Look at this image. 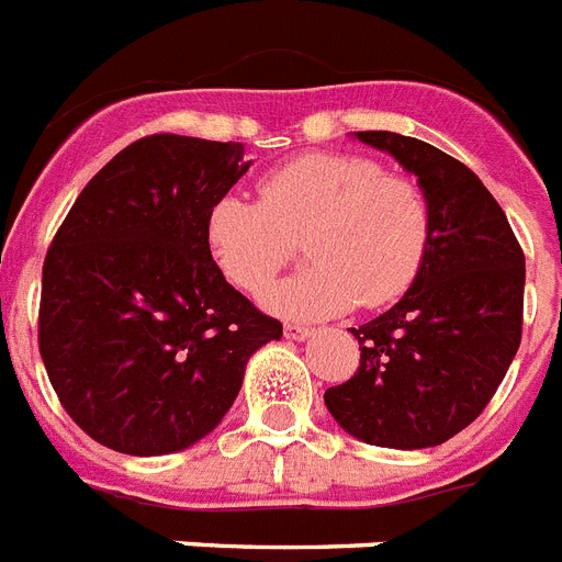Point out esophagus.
<instances>
[{"label":"esophagus","instance_id":"obj_1","mask_svg":"<svg viewBox=\"0 0 562 562\" xmlns=\"http://www.w3.org/2000/svg\"><path fill=\"white\" fill-rule=\"evenodd\" d=\"M284 335L292 340H304L313 335V327H304V324H284Z\"/></svg>","mask_w":562,"mask_h":562}]
</instances>
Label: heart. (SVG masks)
Returning <instances> with one entry per match:
<instances>
[{"mask_svg":"<svg viewBox=\"0 0 562 562\" xmlns=\"http://www.w3.org/2000/svg\"><path fill=\"white\" fill-rule=\"evenodd\" d=\"M258 201L222 195L207 213L218 270L247 295L270 290L301 241L310 267L267 304L290 318H327L355 304H392L418 281L431 204L409 176L352 153H304L256 181Z\"/></svg>","mask_w":562,"mask_h":562,"instance_id":"obj_1","label":"heart"}]
</instances>
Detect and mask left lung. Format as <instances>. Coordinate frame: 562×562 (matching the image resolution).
I'll use <instances>...</instances> for the list:
<instances>
[{
	"mask_svg": "<svg viewBox=\"0 0 562 562\" xmlns=\"http://www.w3.org/2000/svg\"><path fill=\"white\" fill-rule=\"evenodd\" d=\"M358 138L418 176L431 244L404 299L352 329L361 363L324 404L363 443L426 449L467 429L506 378L522 335L526 258L495 195L458 158L390 131Z\"/></svg>",
	"mask_w": 562,
	"mask_h": 562,
	"instance_id": "1",
	"label": "left lung"
}]
</instances>
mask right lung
Returning <instances> with one entry per match:
<instances>
[{"label":"right lung","mask_w":562,"mask_h":562,"mask_svg":"<svg viewBox=\"0 0 562 562\" xmlns=\"http://www.w3.org/2000/svg\"><path fill=\"white\" fill-rule=\"evenodd\" d=\"M247 167L238 142L153 133L95 172L53 235L42 361L67 415L108 449L147 458L201 440L249 355L284 333L207 244L210 207Z\"/></svg>","instance_id":"right-lung-1"}]
</instances>
